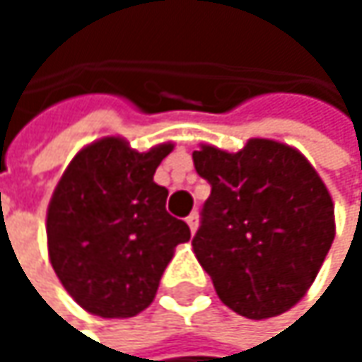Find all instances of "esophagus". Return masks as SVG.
Listing matches in <instances>:
<instances>
[{
  "mask_svg": "<svg viewBox=\"0 0 362 362\" xmlns=\"http://www.w3.org/2000/svg\"><path fill=\"white\" fill-rule=\"evenodd\" d=\"M186 224H188L190 233H194V230H197V226H199V214H197V211H192V214L186 218Z\"/></svg>",
  "mask_w": 362,
  "mask_h": 362,
  "instance_id": "1",
  "label": "esophagus"
}]
</instances>
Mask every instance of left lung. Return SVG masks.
I'll return each mask as SVG.
<instances>
[{
  "label": "left lung",
  "mask_w": 362,
  "mask_h": 362,
  "mask_svg": "<svg viewBox=\"0 0 362 362\" xmlns=\"http://www.w3.org/2000/svg\"><path fill=\"white\" fill-rule=\"evenodd\" d=\"M192 161L211 184L192 250L218 298L255 321L283 315L304 298L335 237L321 176L300 151L266 138L239 153L201 144Z\"/></svg>",
  "instance_id": "1"
}]
</instances>
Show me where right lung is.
<instances>
[{
    "mask_svg": "<svg viewBox=\"0 0 362 362\" xmlns=\"http://www.w3.org/2000/svg\"><path fill=\"white\" fill-rule=\"evenodd\" d=\"M172 142L146 153L109 136L81 148L47 207V253L69 296L103 319L136 317L155 300L186 222L165 209L168 188L153 180Z\"/></svg>",
    "mask_w": 362,
    "mask_h": 362,
    "instance_id": "add662e5",
    "label": "right lung"
}]
</instances>
